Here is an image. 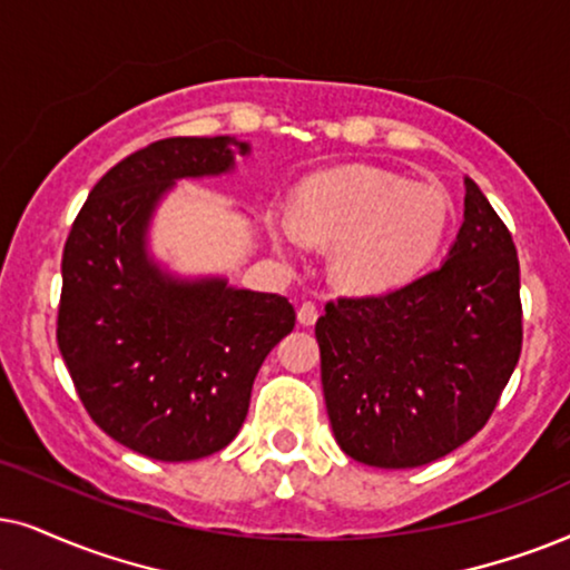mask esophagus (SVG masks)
Returning a JSON list of instances; mask_svg holds the SVG:
<instances>
[{
  "mask_svg": "<svg viewBox=\"0 0 570 570\" xmlns=\"http://www.w3.org/2000/svg\"><path fill=\"white\" fill-rule=\"evenodd\" d=\"M297 321L302 326H313V323L318 321V305H315V302H302L297 309Z\"/></svg>",
  "mask_w": 570,
  "mask_h": 570,
  "instance_id": "34e87169",
  "label": "esophagus"
}]
</instances>
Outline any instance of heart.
<instances>
[{"label": "heart", "mask_w": 570, "mask_h": 570, "mask_svg": "<svg viewBox=\"0 0 570 570\" xmlns=\"http://www.w3.org/2000/svg\"><path fill=\"white\" fill-rule=\"evenodd\" d=\"M452 202L442 186L371 165L321 173L292 199L281 236L331 244V276L344 289L376 294L417 276L442 249Z\"/></svg>", "instance_id": "b5f03b06"}]
</instances>
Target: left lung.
Instances as JSON below:
<instances>
[{"label": "left lung", "instance_id": "obj_1", "mask_svg": "<svg viewBox=\"0 0 570 570\" xmlns=\"http://www.w3.org/2000/svg\"><path fill=\"white\" fill-rule=\"evenodd\" d=\"M331 429L352 460L417 468L476 436L521 357L513 236L471 178L439 268L379 297H338L315 323Z\"/></svg>", "mask_w": 570, "mask_h": 570}]
</instances>
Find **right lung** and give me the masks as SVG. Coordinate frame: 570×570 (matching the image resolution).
Returning <instances> with one entry per match:
<instances>
[{
  "label": "right lung",
  "instance_id": "add662e5",
  "mask_svg": "<svg viewBox=\"0 0 570 570\" xmlns=\"http://www.w3.org/2000/svg\"><path fill=\"white\" fill-rule=\"evenodd\" d=\"M249 144L173 136L99 178L62 252L57 344L91 421L163 463L213 455L239 434L268 352L294 328L278 294L176 278L147 252L178 178L223 176Z\"/></svg>",
  "mask_w": 570,
  "mask_h": 570
}]
</instances>
